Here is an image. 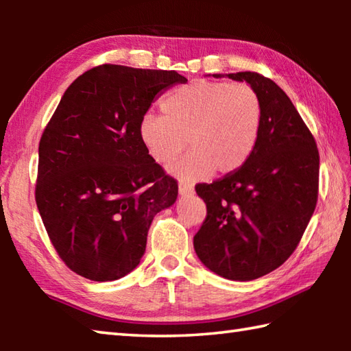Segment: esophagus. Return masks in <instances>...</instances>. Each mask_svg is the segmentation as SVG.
Wrapping results in <instances>:
<instances>
[{
	"instance_id": "1",
	"label": "esophagus",
	"mask_w": 351,
	"mask_h": 351,
	"mask_svg": "<svg viewBox=\"0 0 351 351\" xmlns=\"http://www.w3.org/2000/svg\"><path fill=\"white\" fill-rule=\"evenodd\" d=\"M193 193V187H192V184H189V182H180V195L181 197H189V195H192Z\"/></svg>"
}]
</instances>
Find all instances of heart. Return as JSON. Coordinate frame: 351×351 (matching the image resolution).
Returning a JSON list of instances; mask_svg holds the SVG:
<instances>
[{"label":"heart","instance_id":"b5f03b06","mask_svg":"<svg viewBox=\"0 0 351 351\" xmlns=\"http://www.w3.org/2000/svg\"><path fill=\"white\" fill-rule=\"evenodd\" d=\"M162 116L145 114L139 139L154 162L167 165L187 145L186 156L169 167L184 181H199L239 170L257 145L261 102L245 83L198 80L176 88L161 102Z\"/></svg>","mask_w":351,"mask_h":351}]
</instances>
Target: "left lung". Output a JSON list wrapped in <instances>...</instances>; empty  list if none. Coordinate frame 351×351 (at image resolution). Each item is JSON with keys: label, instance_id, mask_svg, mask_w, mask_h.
<instances>
[{"label": "left lung", "instance_id": "obj_1", "mask_svg": "<svg viewBox=\"0 0 351 351\" xmlns=\"http://www.w3.org/2000/svg\"><path fill=\"white\" fill-rule=\"evenodd\" d=\"M226 75L258 94L261 128L239 170L195 187L207 215L193 247L212 272L247 282L277 269L299 245L317 203L319 152L280 86L251 71Z\"/></svg>", "mask_w": 351, "mask_h": 351}]
</instances>
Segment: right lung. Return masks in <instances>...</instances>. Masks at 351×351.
<instances>
[{"label": "right lung", "instance_id": "add662e5", "mask_svg": "<svg viewBox=\"0 0 351 351\" xmlns=\"http://www.w3.org/2000/svg\"><path fill=\"white\" fill-rule=\"evenodd\" d=\"M176 71L100 64L71 83L38 145L35 201L71 271L117 280L139 265L154 215L175 204L178 184L152 159L139 122Z\"/></svg>", "mask_w": 351, "mask_h": 351}]
</instances>
